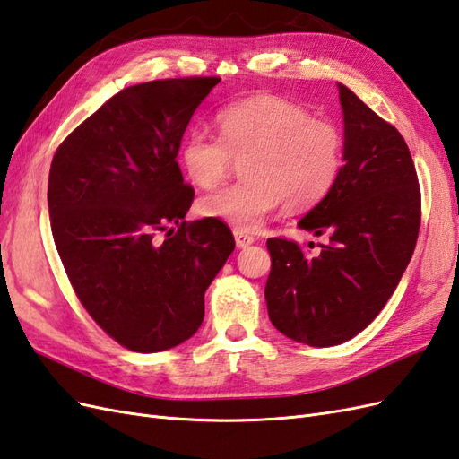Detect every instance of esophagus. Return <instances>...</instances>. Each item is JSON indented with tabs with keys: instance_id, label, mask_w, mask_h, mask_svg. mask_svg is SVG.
<instances>
[{
	"instance_id": "34e87169",
	"label": "esophagus",
	"mask_w": 459,
	"mask_h": 459,
	"mask_svg": "<svg viewBox=\"0 0 459 459\" xmlns=\"http://www.w3.org/2000/svg\"><path fill=\"white\" fill-rule=\"evenodd\" d=\"M233 235H235V243H238V247H249L251 243H255V238L251 233L247 231H239V230H233Z\"/></svg>"
}]
</instances>
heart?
Wrapping results in <instances>:
<instances>
[{"mask_svg": "<svg viewBox=\"0 0 459 459\" xmlns=\"http://www.w3.org/2000/svg\"><path fill=\"white\" fill-rule=\"evenodd\" d=\"M220 137L193 129L179 146V162L201 189L228 178L243 160L239 183L210 193L199 212L239 231H255L283 203L290 210L318 204L336 185L345 141L328 119L278 96H256L218 111Z\"/></svg>", "mask_w": 459, "mask_h": 459, "instance_id": "b5f03b06", "label": "heart"}]
</instances>
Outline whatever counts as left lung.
<instances>
[{"label": "left lung", "mask_w": 459, "mask_h": 459, "mask_svg": "<svg viewBox=\"0 0 459 459\" xmlns=\"http://www.w3.org/2000/svg\"><path fill=\"white\" fill-rule=\"evenodd\" d=\"M338 86L345 164L299 221L328 241L316 255L286 238L266 241L268 316L283 336L313 348L348 342L377 318L410 264L420 226V187L403 137Z\"/></svg>", "instance_id": "obj_1"}]
</instances>
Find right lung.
Returning <instances> with one entry per match:
<instances>
[{"mask_svg":"<svg viewBox=\"0 0 459 459\" xmlns=\"http://www.w3.org/2000/svg\"><path fill=\"white\" fill-rule=\"evenodd\" d=\"M220 77L123 89L57 146L48 179L56 249L86 313L139 353L201 328L204 291L235 249L224 221H187L195 189L178 152Z\"/></svg>","mask_w":459,"mask_h":459,"instance_id":"obj_1","label":"right lung"}]
</instances>
